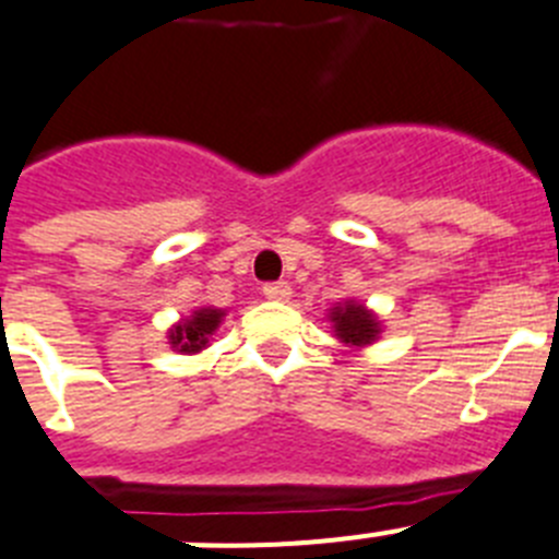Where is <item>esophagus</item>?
<instances>
[{"label": "esophagus", "mask_w": 559, "mask_h": 559, "mask_svg": "<svg viewBox=\"0 0 559 559\" xmlns=\"http://www.w3.org/2000/svg\"><path fill=\"white\" fill-rule=\"evenodd\" d=\"M264 295L270 300H286L289 298V284H286V281H273V284H264Z\"/></svg>", "instance_id": "esophagus-1"}]
</instances>
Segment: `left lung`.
Here are the masks:
<instances>
[{"label": "left lung", "mask_w": 559, "mask_h": 559, "mask_svg": "<svg viewBox=\"0 0 559 559\" xmlns=\"http://www.w3.org/2000/svg\"><path fill=\"white\" fill-rule=\"evenodd\" d=\"M332 323H334V332L343 343H352V346H366V343H373L377 340V318L368 312L366 307L360 304H343V307H334L332 309Z\"/></svg>", "instance_id": "obj_1"}]
</instances>
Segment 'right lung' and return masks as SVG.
Instances as JSON below:
<instances>
[{"label":"right lung","instance_id":"1","mask_svg":"<svg viewBox=\"0 0 559 559\" xmlns=\"http://www.w3.org/2000/svg\"><path fill=\"white\" fill-rule=\"evenodd\" d=\"M222 314H225L222 309H197L191 318L182 320L179 326L171 329V334H168L171 346L186 354L202 352L207 346V337L219 329Z\"/></svg>","mask_w":559,"mask_h":559}]
</instances>
